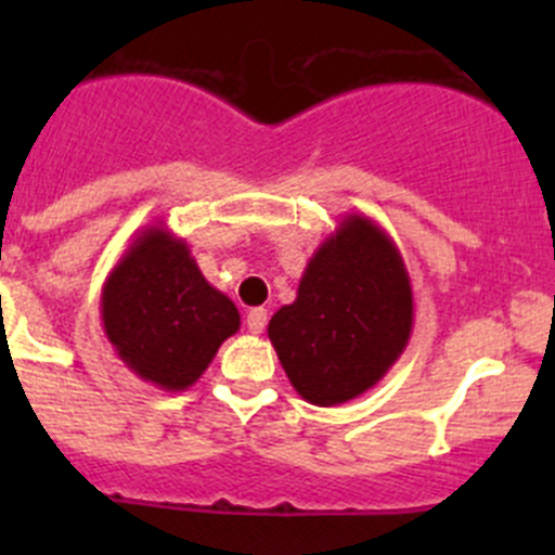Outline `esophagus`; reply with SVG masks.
Masks as SVG:
<instances>
[{
    "label": "esophagus",
    "instance_id": "esophagus-1",
    "mask_svg": "<svg viewBox=\"0 0 555 555\" xmlns=\"http://www.w3.org/2000/svg\"><path fill=\"white\" fill-rule=\"evenodd\" d=\"M268 324V311L266 309H251L246 313V330H249L251 335H260L262 330H266Z\"/></svg>",
    "mask_w": 555,
    "mask_h": 555
}]
</instances>
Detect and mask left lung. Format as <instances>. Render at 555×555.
I'll return each mask as SVG.
<instances>
[{"label": "left lung", "instance_id": "8db88e82", "mask_svg": "<svg viewBox=\"0 0 555 555\" xmlns=\"http://www.w3.org/2000/svg\"><path fill=\"white\" fill-rule=\"evenodd\" d=\"M413 289L400 249L365 215H346L311 255L298 298L268 322L279 362L311 405H340L389 373L411 340Z\"/></svg>", "mask_w": 555, "mask_h": 555}]
</instances>
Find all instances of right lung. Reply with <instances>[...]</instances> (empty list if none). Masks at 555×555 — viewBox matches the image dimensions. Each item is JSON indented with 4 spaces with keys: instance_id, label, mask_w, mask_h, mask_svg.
Returning a JSON list of instances; mask_svg holds the SVG:
<instances>
[{
    "instance_id": "1",
    "label": "right lung",
    "mask_w": 555,
    "mask_h": 555,
    "mask_svg": "<svg viewBox=\"0 0 555 555\" xmlns=\"http://www.w3.org/2000/svg\"><path fill=\"white\" fill-rule=\"evenodd\" d=\"M102 324L128 371L164 391H184L238 333L242 317L206 282L184 238L147 225L106 276Z\"/></svg>"
}]
</instances>
